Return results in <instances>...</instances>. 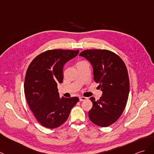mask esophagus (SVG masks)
<instances>
[{"label":"esophagus","instance_id":"34e87169","mask_svg":"<svg viewBox=\"0 0 154 154\" xmlns=\"http://www.w3.org/2000/svg\"><path fill=\"white\" fill-rule=\"evenodd\" d=\"M79 100H80L81 102V101H85V100H87V98L84 97V96H80Z\"/></svg>","mask_w":154,"mask_h":154}]
</instances>
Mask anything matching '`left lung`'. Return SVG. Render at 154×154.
<instances>
[{
  "label": "left lung",
  "instance_id": "1",
  "mask_svg": "<svg viewBox=\"0 0 154 154\" xmlns=\"http://www.w3.org/2000/svg\"><path fill=\"white\" fill-rule=\"evenodd\" d=\"M79 56L91 63L94 80L102 91L98 100L90 98L92 108L89 119L96 125L108 127L119 119L126 106L129 94L127 67L119 56L108 50H86Z\"/></svg>",
  "mask_w": 154,
  "mask_h": 154
}]
</instances>
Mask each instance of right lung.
Masks as SVG:
<instances>
[{"mask_svg":"<svg viewBox=\"0 0 154 154\" xmlns=\"http://www.w3.org/2000/svg\"><path fill=\"white\" fill-rule=\"evenodd\" d=\"M79 50H50L38 55L29 66L24 82L27 102L42 126L54 128L65 122L77 97H60L58 83L63 82V68L77 56Z\"/></svg>","mask_w":154,"mask_h":154,"instance_id":"right-lung-1","label":"right lung"}]
</instances>
